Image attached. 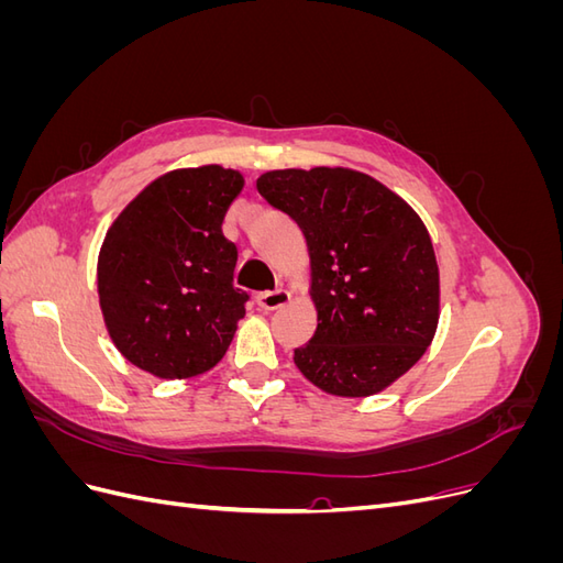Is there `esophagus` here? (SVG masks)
<instances>
[{"instance_id":"34e87169","label":"esophagus","mask_w":563,"mask_h":563,"mask_svg":"<svg viewBox=\"0 0 563 563\" xmlns=\"http://www.w3.org/2000/svg\"><path fill=\"white\" fill-rule=\"evenodd\" d=\"M288 300H291V291H286V288H275V291H263L255 296V302H258L263 310L284 308Z\"/></svg>"}]
</instances>
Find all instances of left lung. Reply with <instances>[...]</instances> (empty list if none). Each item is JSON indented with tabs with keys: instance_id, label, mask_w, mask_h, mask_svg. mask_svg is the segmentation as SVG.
Here are the masks:
<instances>
[{
	"instance_id": "obj_1",
	"label": "left lung",
	"mask_w": 563,
	"mask_h": 563,
	"mask_svg": "<svg viewBox=\"0 0 563 563\" xmlns=\"http://www.w3.org/2000/svg\"><path fill=\"white\" fill-rule=\"evenodd\" d=\"M291 216L310 251L317 331L294 352L300 373L335 397H371L411 368L439 323V265L408 203L343 166L282 168L255 180Z\"/></svg>"
}]
</instances>
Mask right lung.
I'll use <instances>...</instances> for the list:
<instances>
[{
	"label": "right lung",
	"mask_w": 563,
	"mask_h": 563,
	"mask_svg": "<svg viewBox=\"0 0 563 563\" xmlns=\"http://www.w3.org/2000/svg\"><path fill=\"white\" fill-rule=\"evenodd\" d=\"M242 187L234 168H176L110 225L98 298L112 343L133 366L180 380L223 360L249 300L232 282L236 246L223 234Z\"/></svg>",
	"instance_id": "right-lung-1"
}]
</instances>
